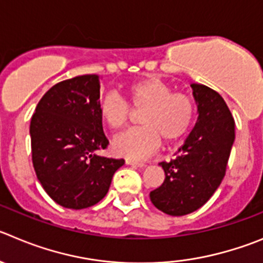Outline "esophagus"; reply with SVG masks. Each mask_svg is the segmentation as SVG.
Returning a JSON list of instances; mask_svg holds the SVG:
<instances>
[{
  "mask_svg": "<svg viewBox=\"0 0 263 263\" xmlns=\"http://www.w3.org/2000/svg\"><path fill=\"white\" fill-rule=\"evenodd\" d=\"M126 163L129 166H135V167H145V163H144V162L132 161V159H127Z\"/></svg>",
  "mask_w": 263,
  "mask_h": 263,
  "instance_id": "obj_1",
  "label": "esophagus"
}]
</instances>
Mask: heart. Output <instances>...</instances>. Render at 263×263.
Listing matches in <instances>:
<instances>
[{"label":"heart","mask_w":263,"mask_h":263,"mask_svg":"<svg viewBox=\"0 0 263 263\" xmlns=\"http://www.w3.org/2000/svg\"><path fill=\"white\" fill-rule=\"evenodd\" d=\"M126 95L134 110H143L139 128L129 129L112 140V151L120 157L143 159L153 154L161 140L173 144L190 132L195 118V104L185 93L173 88L154 76L129 83ZM129 105L115 92L101 98L98 114L111 129H122L131 118Z\"/></svg>","instance_id":"b5f03b06"}]
</instances>
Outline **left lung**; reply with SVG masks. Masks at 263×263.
Here are the masks:
<instances>
[{"mask_svg": "<svg viewBox=\"0 0 263 263\" xmlns=\"http://www.w3.org/2000/svg\"><path fill=\"white\" fill-rule=\"evenodd\" d=\"M197 122L170 162H161L165 180L151 192L157 209L174 217L190 214L205 205L222 183L235 141V122L218 92L191 84Z\"/></svg>", "mask_w": 263, "mask_h": 263, "instance_id": "8db88e82", "label": "left lung"}]
</instances>
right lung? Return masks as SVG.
Here are the masks:
<instances>
[{"mask_svg":"<svg viewBox=\"0 0 263 263\" xmlns=\"http://www.w3.org/2000/svg\"><path fill=\"white\" fill-rule=\"evenodd\" d=\"M100 76L82 75L53 85L32 115V162L45 192L58 205L85 209L106 196L124 159L96 152L109 144L98 114Z\"/></svg>","mask_w":263,"mask_h":263,"instance_id":"right-lung-1","label":"right lung"}]
</instances>
